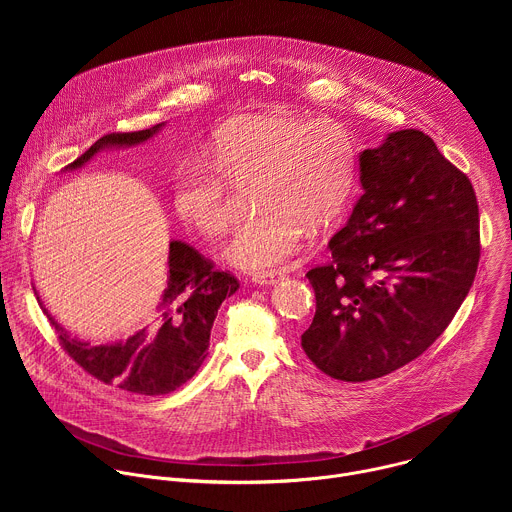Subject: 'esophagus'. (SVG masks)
Wrapping results in <instances>:
<instances>
[{"mask_svg":"<svg viewBox=\"0 0 512 512\" xmlns=\"http://www.w3.org/2000/svg\"><path fill=\"white\" fill-rule=\"evenodd\" d=\"M283 277L281 271H263V273H255L253 281L259 285H273Z\"/></svg>","mask_w":512,"mask_h":512,"instance_id":"34e87169","label":"esophagus"}]
</instances>
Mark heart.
<instances>
[{
    "label": "heart",
    "mask_w": 512,
    "mask_h": 512,
    "mask_svg": "<svg viewBox=\"0 0 512 512\" xmlns=\"http://www.w3.org/2000/svg\"><path fill=\"white\" fill-rule=\"evenodd\" d=\"M174 180L182 221L206 237L231 229L239 188L259 206L235 229L225 259L245 271H267L294 253L304 229L324 233L346 216L358 180L348 129L328 117L285 111L237 117L218 129L204 152Z\"/></svg>",
    "instance_id": "b5f03b06"
}]
</instances>
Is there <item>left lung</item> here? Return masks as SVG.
Listing matches in <instances>:
<instances>
[{
	"label": "left lung",
	"mask_w": 512,
	"mask_h": 512,
	"mask_svg": "<svg viewBox=\"0 0 512 512\" xmlns=\"http://www.w3.org/2000/svg\"><path fill=\"white\" fill-rule=\"evenodd\" d=\"M358 198L330 239L332 257L306 273L316 316L302 348L332 379L385 377L423 354L474 283L480 216L470 178L419 129L358 156Z\"/></svg>",
	"instance_id": "1"
}]
</instances>
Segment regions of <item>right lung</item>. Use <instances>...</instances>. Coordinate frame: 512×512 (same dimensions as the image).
I'll return each instance as SVG.
<instances>
[{
  "label": "right lung",
  "instance_id": "1",
  "mask_svg": "<svg viewBox=\"0 0 512 512\" xmlns=\"http://www.w3.org/2000/svg\"><path fill=\"white\" fill-rule=\"evenodd\" d=\"M162 125L129 133H107L83 156L68 164L66 170L85 166L105 148H129L148 141ZM168 269V281L150 324L125 342L99 346L81 342L70 338L48 316L64 352L97 381L117 385L129 393L166 395L192 379L208 354L206 348L216 312L225 298L239 289V281L227 271L214 269L210 259L182 241L170 243Z\"/></svg>",
  "mask_w": 512,
  "mask_h": 512
}]
</instances>
